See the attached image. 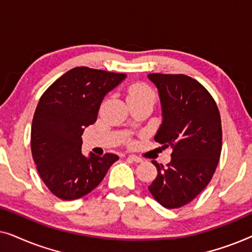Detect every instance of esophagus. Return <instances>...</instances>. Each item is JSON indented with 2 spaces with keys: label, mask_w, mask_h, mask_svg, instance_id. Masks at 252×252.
Returning <instances> with one entry per match:
<instances>
[{
  "label": "esophagus",
  "mask_w": 252,
  "mask_h": 252,
  "mask_svg": "<svg viewBox=\"0 0 252 252\" xmlns=\"http://www.w3.org/2000/svg\"><path fill=\"white\" fill-rule=\"evenodd\" d=\"M128 159L134 161V163H141V161H142V158L137 157V156H135V155H129Z\"/></svg>",
  "instance_id": "esophagus-1"
}]
</instances>
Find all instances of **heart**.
<instances>
[{
	"label": "heart",
	"instance_id": "heart-1",
	"mask_svg": "<svg viewBox=\"0 0 252 252\" xmlns=\"http://www.w3.org/2000/svg\"><path fill=\"white\" fill-rule=\"evenodd\" d=\"M127 99L128 102H141V101H156V94L149 85L144 82H135L128 86L127 88Z\"/></svg>",
	"mask_w": 252,
	"mask_h": 252
}]
</instances>
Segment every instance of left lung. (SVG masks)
I'll return each mask as SVG.
<instances>
[{"instance_id":"1","label":"left lung","mask_w":252,"mask_h":252,"mask_svg":"<svg viewBox=\"0 0 252 252\" xmlns=\"http://www.w3.org/2000/svg\"><path fill=\"white\" fill-rule=\"evenodd\" d=\"M163 109L155 141L171 148V161H153L157 177L148 189L166 209L181 208L203 191L215 173L222 146L217 103L204 86L186 74L150 73Z\"/></svg>"}]
</instances>
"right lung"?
<instances>
[{
    "instance_id": "obj_1",
    "label": "right lung",
    "mask_w": 252,
    "mask_h": 252,
    "mask_svg": "<svg viewBox=\"0 0 252 252\" xmlns=\"http://www.w3.org/2000/svg\"><path fill=\"white\" fill-rule=\"evenodd\" d=\"M126 74L87 66L67 71L41 96L31 129L36 170L51 194L78 199L97 187L117 155L81 154V134L97 119L102 99Z\"/></svg>"
}]
</instances>
